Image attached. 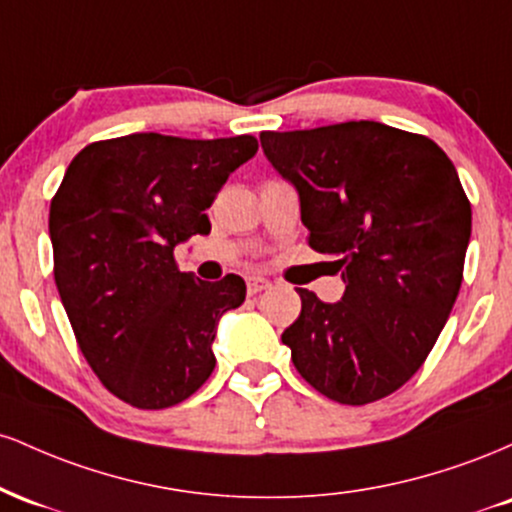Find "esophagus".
I'll return each mask as SVG.
<instances>
[{
	"label": "esophagus",
	"instance_id": "1",
	"mask_svg": "<svg viewBox=\"0 0 512 512\" xmlns=\"http://www.w3.org/2000/svg\"><path fill=\"white\" fill-rule=\"evenodd\" d=\"M272 286V281L264 279V276H248V293L250 296H257V293L267 291Z\"/></svg>",
	"mask_w": 512,
	"mask_h": 512
}]
</instances>
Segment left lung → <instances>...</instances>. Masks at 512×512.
Here are the masks:
<instances>
[{"mask_svg":"<svg viewBox=\"0 0 512 512\" xmlns=\"http://www.w3.org/2000/svg\"><path fill=\"white\" fill-rule=\"evenodd\" d=\"M260 142L298 190L308 245L346 284L337 303L298 289L301 315L281 334L293 366L339 404L392 395L431 354L460 293L472 207L455 166L424 134L370 120Z\"/></svg>","mask_w":512,"mask_h":512,"instance_id":"8db88e82","label":"left lung"}]
</instances>
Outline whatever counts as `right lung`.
Wrapping results in <instances>:
<instances>
[{
  "label": "right lung",
  "mask_w": 512,
  "mask_h": 512,
  "mask_svg": "<svg viewBox=\"0 0 512 512\" xmlns=\"http://www.w3.org/2000/svg\"><path fill=\"white\" fill-rule=\"evenodd\" d=\"M255 154L250 134L139 132L88 144L69 163L50 204L55 284L81 354L122 402L173 407L214 370L216 325L245 301V281L195 279L173 252L207 236L204 211Z\"/></svg>",
  "instance_id": "1"
}]
</instances>
